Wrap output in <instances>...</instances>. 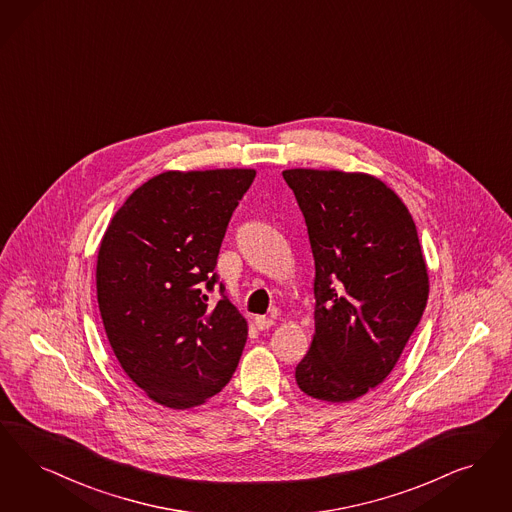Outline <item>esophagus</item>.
Instances as JSON below:
<instances>
[{"label":"esophagus","instance_id":"34e87169","mask_svg":"<svg viewBox=\"0 0 512 512\" xmlns=\"http://www.w3.org/2000/svg\"><path fill=\"white\" fill-rule=\"evenodd\" d=\"M272 326H274L272 318H266V316H257L255 318V328L259 329V331H266V329H270Z\"/></svg>","mask_w":512,"mask_h":512}]
</instances>
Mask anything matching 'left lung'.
Instances as JSON below:
<instances>
[{
	"instance_id": "1",
	"label": "left lung",
	"mask_w": 512,
	"mask_h": 512,
	"mask_svg": "<svg viewBox=\"0 0 512 512\" xmlns=\"http://www.w3.org/2000/svg\"><path fill=\"white\" fill-rule=\"evenodd\" d=\"M307 223L314 257V339L295 368L299 389L350 402L387 379L429 299L408 207L364 173H282Z\"/></svg>"
}]
</instances>
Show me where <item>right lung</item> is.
<instances>
[{"instance_id":"add662e5","label":"right lung","mask_w":512,"mask_h":512,"mask_svg":"<svg viewBox=\"0 0 512 512\" xmlns=\"http://www.w3.org/2000/svg\"><path fill=\"white\" fill-rule=\"evenodd\" d=\"M253 169L167 171L112 217L97 261L106 337L129 379L167 408L198 406L230 381L246 345L244 316L215 272ZM220 284L222 299L208 303Z\"/></svg>"}]
</instances>
